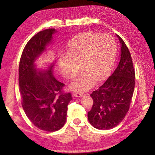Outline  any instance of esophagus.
<instances>
[{
  "mask_svg": "<svg viewBox=\"0 0 155 155\" xmlns=\"http://www.w3.org/2000/svg\"><path fill=\"white\" fill-rule=\"evenodd\" d=\"M73 95L74 97H82L83 95V93H75L73 94Z\"/></svg>",
  "mask_w": 155,
  "mask_h": 155,
  "instance_id": "1",
  "label": "esophagus"
}]
</instances>
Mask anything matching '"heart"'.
Listing matches in <instances>:
<instances>
[{"instance_id": "heart-1", "label": "heart", "mask_w": 155, "mask_h": 155, "mask_svg": "<svg viewBox=\"0 0 155 155\" xmlns=\"http://www.w3.org/2000/svg\"><path fill=\"white\" fill-rule=\"evenodd\" d=\"M67 55L58 58V66L61 74L72 80L81 71L84 72L71 88L85 91L109 74L117 54V44L108 34L87 31L76 35L67 45Z\"/></svg>"}]
</instances>
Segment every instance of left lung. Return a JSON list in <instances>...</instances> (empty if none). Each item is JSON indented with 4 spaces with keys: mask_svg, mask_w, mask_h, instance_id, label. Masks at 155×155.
I'll list each match as a JSON object with an SVG mask.
<instances>
[{
    "mask_svg": "<svg viewBox=\"0 0 155 155\" xmlns=\"http://www.w3.org/2000/svg\"><path fill=\"white\" fill-rule=\"evenodd\" d=\"M120 60L113 73L103 84L91 94L93 104L88 112L92 126L100 130L111 129L124 119L132 100L135 72L127 46L119 36Z\"/></svg>",
    "mask_w": 155,
    "mask_h": 155,
    "instance_id": "1",
    "label": "left lung"
}]
</instances>
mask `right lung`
I'll use <instances>...</instances> for the list:
<instances>
[{"label": "right lung", "instance_id": "add662e5", "mask_svg": "<svg viewBox=\"0 0 155 155\" xmlns=\"http://www.w3.org/2000/svg\"><path fill=\"white\" fill-rule=\"evenodd\" d=\"M54 28L38 32L26 45L19 62L18 84L21 104L27 117L36 127L47 132L60 130L64 126L70 93H64V84L52 76V67L38 71L35 61L52 40Z\"/></svg>", "mask_w": 155, "mask_h": 155}]
</instances>
